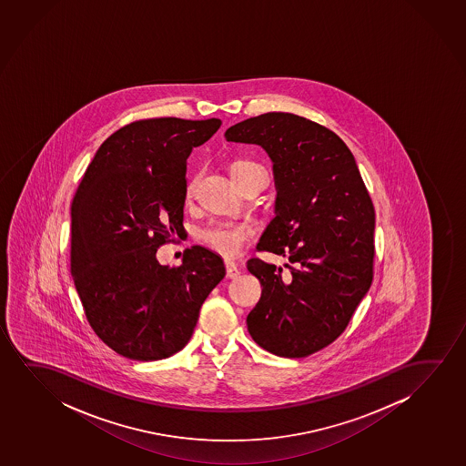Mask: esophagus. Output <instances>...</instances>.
<instances>
[{"label": "esophagus", "mask_w": 466, "mask_h": 466, "mask_svg": "<svg viewBox=\"0 0 466 466\" xmlns=\"http://www.w3.org/2000/svg\"><path fill=\"white\" fill-rule=\"evenodd\" d=\"M224 268H226V275H228V279H237V277L240 275V268H238L236 262L226 261L224 262Z\"/></svg>", "instance_id": "esophagus-1"}]
</instances>
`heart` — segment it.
Masks as SVG:
<instances>
[{"mask_svg": "<svg viewBox=\"0 0 466 466\" xmlns=\"http://www.w3.org/2000/svg\"><path fill=\"white\" fill-rule=\"evenodd\" d=\"M262 168L255 162L249 160H236L230 164V175L236 181L238 187L243 181L248 178L251 172ZM196 192V179H191L186 186V198H191ZM255 237V226L248 221H223L215 219L205 224L198 232V242L204 245L205 248L215 251L217 255L236 256L242 251L245 243L249 242Z\"/></svg>", "mask_w": 466, "mask_h": 466, "instance_id": "1", "label": "heart"}]
</instances>
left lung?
<instances>
[{
  "mask_svg": "<svg viewBox=\"0 0 466 466\" xmlns=\"http://www.w3.org/2000/svg\"><path fill=\"white\" fill-rule=\"evenodd\" d=\"M274 162L277 217L258 251L287 256L288 272L248 261L261 299L247 317L256 344L304 358L345 331L374 277L376 211L350 149L329 128L293 113H266L226 130Z\"/></svg>",
  "mask_w": 466,
  "mask_h": 466,
  "instance_id": "obj_1",
  "label": "left lung"
}]
</instances>
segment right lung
I'll return each instance as SVG.
<instances>
[{
    "mask_svg": "<svg viewBox=\"0 0 466 466\" xmlns=\"http://www.w3.org/2000/svg\"><path fill=\"white\" fill-rule=\"evenodd\" d=\"M219 119L153 117L103 141L71 202V274L90 328L137 361L172 357L191 339L198 310L223 280V259L204 247L166 268L156 251L185 219L186 167Z\"/></svg>",
    "mask_w": 466,
    "mask_h": 466,
    "instance_id": "right-lung-1",
    "label": "right lung"
}]
</instances>
